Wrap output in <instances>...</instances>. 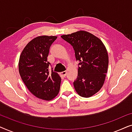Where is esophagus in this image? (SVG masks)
Masks as SVG:
<instances>
[{
    "mask_svg": "<svg viewBox=\"0 0 132 132\" xmlns=\"http://www.w3.org/2000/svg\"><path fill=\"white\" fill-rule=\"evenodd\" d=\"M66 74H67V71H62L61 73V75L63 77H65L66 76Z\"/></svg>",
    "mask_w": 132,
    "mask_h": 132,
    "instance_id": "1",
    "label": "esophagus"
}]
</instances>
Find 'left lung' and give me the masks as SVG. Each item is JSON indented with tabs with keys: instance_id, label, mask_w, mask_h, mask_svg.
I'll use <instances>...</instances> for the list:
<instances>
[{
	"instance_id": "obj_1",
	"label": "left lung",
	"mask_w": 132,
	"mask_h": 132,
	"mask_svg": "<svg viewBox=\"0 0 132 132\" xmlns=\"http://www.w3.org/2000/svg\"><path fill=\"white\" fill-rule=\"evenodd\" d=\"M61 37L73 46L76 60L80 62L78 76L73 83L76 91L82 97L93 96L105 81L109 64L105 46L98 37L85 30Z\"/></svg>"
}]
</instances>
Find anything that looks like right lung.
<instances>
[{"instance_id": "right-lung-1", "label": "right lung", "mask_w": 132, "mask_h": 132, "mask_svg": "<svg viewBox=\"0 0 132 132\" xmlns=\"http://www.w3.org/2000/svg\"><path fill=\"white\" fill-rule=\"evenodd\" d=\"M56 36L42 35L29 41L20 56L19 70L30 93L44 100H53L58 94L61 78L56 72L50 73L47 61L50 47Z\"/></svg>"}]
</instances>
